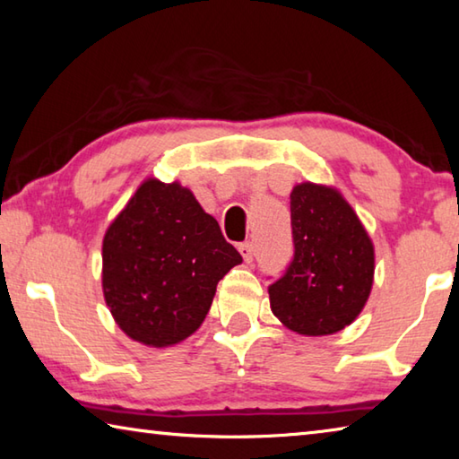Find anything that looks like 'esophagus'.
<instances>
[{
  "mask_svg": "<svg viewBox=\"0 0 459 459\" xmlns=\"http://www.w3.org/2000/svg\"><path fill=\"white\" fill-rule=\"evenodd\" d=\"M238 253L243 255V259L247 261V263H253V245L251 243H240L238 245Z\"/></svg>",
  "mask_w": 459,
  "mask_h": 459,
  "instance_id": "esophagus-1",
  "label": "esophagus"
}]
</instances>
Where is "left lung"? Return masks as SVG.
Masks as SVG:
<instances>
[{
	"label": "left lung",
	"mask_w": 459,
	"mask_h": 459,
	"mask_svg": "<svg viewBox=\"0 0 459 459\" xmlns=\"http://www.w3.org/2000/svg\"><path fill=\"white\" fill-rule=\"evenodd\" d=\"M290 198L295 251L269 285L271 312L293 332L328 336L351 325L367 304L375 247L338 190L304 182Z\"/></svg>",
	"instance_id": "1"
}]
</instances>
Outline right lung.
Masks as SVG:
<instances>
[{
  "label": "right lung",
  "mask_w": 459,
  "mask_h": 459,
  "mask_svg": "<svg viewBox=\"0 0 459 459\" xmlns=\"http://www.w3.org/2000/svg\"><path fill=\"white\" fill-rule=\"evenodd\" d=\"M240 261L188 188L150 178L105 232V301L131 340L172 346L200 328Z\"/></svg>",
  "instance_id": "add662e5"
}]
</instances>
